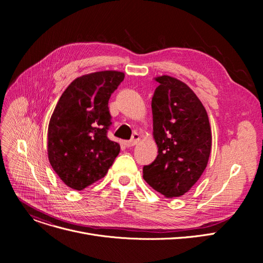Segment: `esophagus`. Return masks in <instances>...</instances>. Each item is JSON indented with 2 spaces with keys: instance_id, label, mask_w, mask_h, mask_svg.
Masks as SVG:
<instances>
[{
  "instance_id": "obj_1",
  "label": "esophagus",
  "mask_w": 263,
  "mask_h": 263,
  "mask_svg": "<svg viewBox=\"0 0 263 263\" xmlns=\"http://www.w3.org/2000/svg\"><path fill=\"white\" fill-rule=\"evenodd\" d=\"M140 135L139 134H134L133 136H132V139L130 140V141H127L126 143H124V145H126L127 147H133V146H135L137 143L140 142Z\"/></svg>"
}]
</instances>
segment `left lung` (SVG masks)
Here are the masks:
<instances>
[{"label": "left lung", "mask_w": 263, "mask_h": 263, "mask_svg": "<svg viewBox=\"0 0 263 263\" xmlns=\"http://www.w3.org/2000/svg\"><path fill=\"white\" fill-rule=\"evenodd\" d=\"M159 83L151 107L158 157L143 168L144 180L162 195H184L208 164L212 135L209 117L198 97L185 83L170 76Z\"/></svg>", "instance_id": "8db88e82"}]
</instances>
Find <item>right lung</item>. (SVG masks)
I'll use <instances>...</instances> for the list:
<instances>
[{
  "label": "right lung",
  "instance_id": "right-lung-1",
  "mask_svg": "<svg viewBox=\"0 0 263 263\" xmlns=\"http://www.w3.org/2000/svg\"><path fill=\"white\" fill-rule=\"evenodd\" d=\"M124 73L105 70L82 76L62 93L48 127V158L69 187L82 191L102 179L120 151L106 136L108 99Z\"/></svg>",
  "mask_w": 263,
  "mask_h": 263
}]
</instances>
